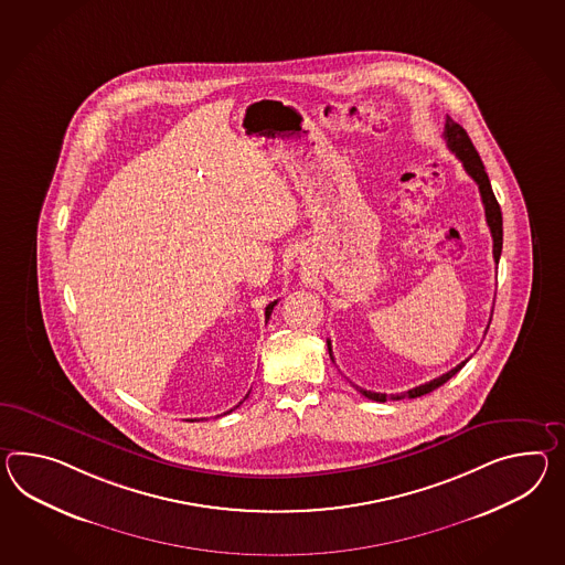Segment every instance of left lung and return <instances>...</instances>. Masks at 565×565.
I'll return each mask as SVG.
<instances>
[{"label":"left lung","mask_w":565,"mask_h":565,"mask_svg":"<svg viewBox=\"0 0 565 565\" xmlns=\"http://www.w3.org/2000/svg\"><path fill=\"white\" fill-rule=\"evenodd\" d=\"M443 137H445V142H447L449 151L455 152V157L463 163V169L468 171L469 178L476 181L478 188H480L483 210H486V222H488V226H490L492 241H494L492 253H494V262L498 263L500 262V253H502V212H500V206H498V202H495V195L494 192H492L490 180H488V173H486V169H483L482 159H480V154L476 151L473 142L469 140L468 132H466L461 126L457 125V122H454L449 116H447V120H445V132H443ZM488 329H490V324H488ZM327 344H329V355H331L332 359L331 341H327ZM332 361H334V359H332ZM466 361H468V359H466ZM466 361H461L451 372L443 373V375L430 380L427 384L416 385L413 390L402 392V394H390V396H387V394H380V392L363 390V387H359V385H355V387H358L359 392H361L365 398L375 399V402H385V398H418V396H425L428 392L437 390V387L445 384V382H449L455 373L459 372V370L466 365Z\"/></svg>","instance_id":"8db88e82"}]
</instances>
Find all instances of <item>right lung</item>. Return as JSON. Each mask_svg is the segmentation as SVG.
<instances>
[{"label": "right lung", "mask_w": 565, "mask_h": 565, "mask_svg": "<svg viewBox=\"0 0 565 565\" xmlns=\"http://www.w3.org/2000/svg\"><path fill=\"white\" fill-rule=\"evenodd\" d=\"M276 303H277V300H274V302L271 303H267V308H265V322H267V320H269V317H271V312H274V308H276ZM248 398V394L247 396H245V398L241 399V402H238V404H236V406H234V408H238V406H241V404H243V402H245V399ZM234 408H231V411H226V413H233ZM224 413V414H226Z\"/></svg>", "instance_id": "right-lung-1"}]
</instances>
